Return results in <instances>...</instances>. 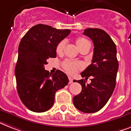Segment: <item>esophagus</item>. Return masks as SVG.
Masks as SVG:
<instances>
[{
  "instance_id": "34e87169",
  "label": "esophagus",
  "mask_w": 131,
  "mask_h": 131,
  "mask_svg": "<svg viewBox=\"0 0 131 131\" xmlns=\"http://www.w3.org/2000/svg\"><path fill=\"white\" fill-rule=\"evenodd\" d=\"M68 78H69V84H72V83L73 82V79H72V78L69 76Z\"/></svg>"
}]
</instances>
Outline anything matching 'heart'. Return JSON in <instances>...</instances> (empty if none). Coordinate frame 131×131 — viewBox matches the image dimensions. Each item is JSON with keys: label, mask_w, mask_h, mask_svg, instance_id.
I'll return each instance as SVG.
<instances>
[{"label": "heart", "mask_w": 131, "mask_h": 131, "mask_svg": "<svg viewBox=\"0 0 131 131\" xmlns=\"http://www.w3.org/2000/svg\"><path fill=\"white\" fill-rule=\"evenodd\" d=\"M75 44L77 45L78 48L80 50H82V49L90 46V43L84 37H79L75 40ZM66 47V41L62 40L58 44L56 47V53L58 54H61L64 51ZM62 66L68 73L70 74H74L78 71L81 70L83 67L82 63L78 61H72L70 60H65L62 63Z\"/></svg>", "instance_id": "b5f03b06"}]
</instances>
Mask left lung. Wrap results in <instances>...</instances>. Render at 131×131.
Instances as JSON below:
<instances>
[{
	"label": "left lung",
	"mask_w": 131,
	"mask_h": 131,
	"mask_svg": "<svg viewBox=\"0 0 131 131\" xmlns=\"http://www.w3.org/2000/svg\"><path fill=\"white\" fill-rule=\"evenodd\" d=\"M83 34L91 39L94 43L92 63L81 73L82 78H91V83L84 79L73 80L82 86V92L73 97L76 108L85 113H94L102 109L112 96L116 86L118 62L116 47L109 35L100 29L88 28Z\"/></svg>",
	"instance_id": "left-lung-1"
}]
</instances>
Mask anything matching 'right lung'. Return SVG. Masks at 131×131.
Returning <instances> with one entry per match:
<instances>
[{
  "instance_id": "obj_1",
  "label": "right lung",
  "mask_w": 131,
  "mask_h": 131,
  "mask_svg": "<svg viewBox=\"0 0 131 131\" xmlns=\"http://www.w3.org/2000/svg\"><path fill=\"white\" fill-rule=\"evenodd\" d=\"M70 32L38 24L20 41L15 70L17 88L20 100L30 111H48L53 105L56 92L68 84L66 73L58 70L51 75L44 66L47 59L56 58L57 45Z\"/></svg>"
}]
</instances>
